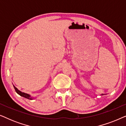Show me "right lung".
<instances>
[{"label": "right lung", "instance_id": "add662e5", "mask_svg": "<svg viewBox=\"0 0 126 126\" xmlns=\"http://www.w3.org/2000/svg\"><path fill=\"white\" fill-rule=\"evenodd\" d=\"M14 89H15V91H16V92L17 94H19L20 96H22V97H24L26 98V99H30V100L32 99V97H30V96L29 95V94H25V93H24V92H22L21 91H19L18 89H17L15 87V86H14Z\"/></svg>", "mask_w": 126, "mask_h": 126}]
</instances>
